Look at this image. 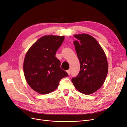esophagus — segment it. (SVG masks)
<instances>
[{"label": "esophagus", "mask_w": 127, "mask_h": 127, "mask_svg": "<svg viewBox=\"0 0 127 127\" xmlns=\"http://www.w3.org/2000/svg\"><path fill=\"white\" fill-rule=\"evenodd\" d=\"M66 72H67V74H68V75H69V74H71V70H70V69H68V70L66 71Z\"/></svg>", "instance_id": "34e87169"}]
</instances>
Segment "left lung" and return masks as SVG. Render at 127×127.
I'll list each match as a JSON object with an SVG mask.
<instances>
[{
	"mask_svg": "<svg viewBox=\"0 0 127 127\" xmlns=\"http://www.w3.org/2000/svg\"><path fill=\"white\" fill-rule=\"evenodd\" d=\"M74 43L80 61V71L72 83L84 95H91L98 90L104 82L108 71L107 59L97 40L89 34L74 35Z\"/></svg>",
	"mask_w": 127,
	"mask_h": 127,
	"instance_id": "obj_1",
	"label": "left lung"
}]
</instances>
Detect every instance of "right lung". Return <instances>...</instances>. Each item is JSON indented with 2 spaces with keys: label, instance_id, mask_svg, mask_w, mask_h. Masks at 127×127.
Masks as SVG:
<instances>
[{
  "label": "right lung",
  "instance_id": "1",
  "mask_svg": "<svg viewBox=\"0 0 127 127\" xmlns=\"http://www.w3.org/2000/svg\"><path fill=\"white\" fill-rule=\"evenodd\" d=\"M64 36L45 35L28 50L24 61V73L30 87L42 95L50 93L58 87L60 80L68 75L61 68L56 52Z\"/></svg>",
  "mask_w": 127,
  "mask_h": 127
}]
</instances>
